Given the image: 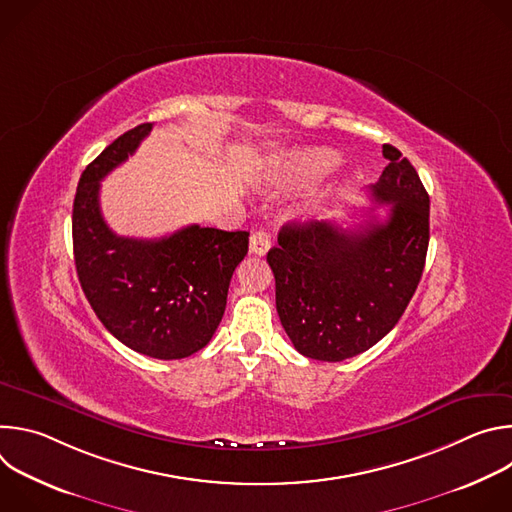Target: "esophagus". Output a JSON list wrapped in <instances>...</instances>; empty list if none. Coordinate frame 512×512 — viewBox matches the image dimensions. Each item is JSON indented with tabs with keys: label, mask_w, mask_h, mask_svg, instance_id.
Returning <instances> with one entry per match:
<instances>
[{
	"label": "esophagus",
	"mask_w": 512,
	"mask_h": 512,
	"mask_svg": "<svg viewBox=\"0 0 512 512\" xmlns=\"http://www.w3.org/2000/svg\"><path fill=\"white\" fill-rule=\"evenodd\" d=\"M269 247H271V239H269V235L265 231H257V233L251 235V239H249L251 253L265 255L269 251Z\"/></svg>",
	"instance_id": "34e87169"
}]
</instances>
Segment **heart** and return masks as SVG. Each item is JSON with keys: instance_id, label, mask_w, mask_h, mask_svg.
<instances>
[{"instance_id": "obj_1", "label": "heart", "mask_w": 512, "mask_h": 512, "mask_svg": "<svg viewBox=\"0 0 512 512\" xmlns=\"http://www.w3.org/2000/svg\"><path fill=\"white\" fill-rule=\"evenodd\" d=\"M336 164V154L330 150H306L287 154L271 162V176L279 184L302 186L318 180Z\"/></svg>"}]
</instances>
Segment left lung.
<instances>
[{
  "instance_id": "left-lung-1",
  "label": "left lung",
  "mask_w": 512,
  "mask_h": 512,
  "mask_svg": "<svg viewBox=\"0 0 512 512\" xmlns=\"http://www.w3.org/2000/svg\"><path fill=\"white\" fill-rule=\"evenodd\" d=\"M389 166L369 188L391 204L387 221L354 229L285 225L267 263L289 340L308 358L340 362L387 336L411 302L429 245V196L407 158L383 145Z\"/></svg>"
}]
</instances>
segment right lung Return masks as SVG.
<instances>
[{
    "instance_id": "right-lung-1",
    "label": "right lung",
    "mask_w": 512,
    "mask_h": 512,
    "mask_svg": "<svg viewBox=\"0 0 512 512\" xmlns=\"http://www.w3.org/2000/svg\"><path fill=\"white\" fill-rule=\"evenodd\" d=\"M150 131L152 123L125 131L85 168L72 206V247L81 287L103 326L135 352L176 360L204 348L221 324L249 233L190 225L162 239H131L107 227L101 180Z\"/></svg>"
}]
</instances>
